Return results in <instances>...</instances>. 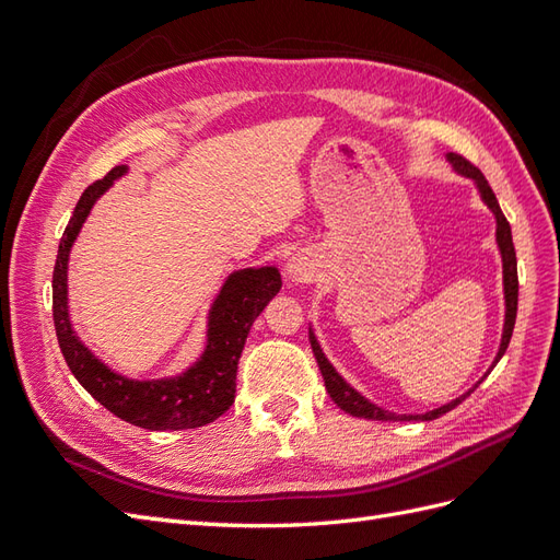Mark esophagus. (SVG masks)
<instances>
[{
	"label": "esophagus",
	"mask_w": 560,
	"mask_h": 560,
	"mask_svg": "<svg viewBox=\"0 0 560 560\" xmlns=\"http://www.w3.org/2000/svg\"><path fill=\"white\" fill-rule=\"evenodd\" d=\"M287 278H290L292 284H303L315 278V270L303 257H292L290 264H287Z\"/></svg>",
	"instance_id": "esophagus-1"
}]
</instances>
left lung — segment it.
<instances>
[{
	"mask_svg": "<svg viewBox=\"0 0 560 560\" xmlns=\"http://www.w3.org/2000/svg\"><path fill=\"white\" fill-rule=\"evenodd\" d=\"M446 161L453 165V171L457 175H463L467 179L474 182V186H477V191L483 200V206L493 212L495 217V243H498V249H500V257H502V292H504V325H502V338H500V348H498V354L493 364H490V369L486 371V374L481 376V381L493 371V366L502 360V354L506 352V346H510L512 341V331H514V322H516V306H518V276H516V252H514V241H512V226L510 222H506L502 210H500V202L493 194V189H490V184L486 182V177L481 175V171L477 165H471L467 159H463L460 154H446ZM308 338H311V348H313V354L317 360V366L322 371V378H325V385H327V393L329 397L334 399V404L338 406V409H343L346 413L354 416V418H366V420H434L439 416L448 413L451 409H455L457 404H463L471 393H474V385L471 389H467L465 395L455 397L453 401L439 406V409H432V411H425V413H393V411H385L383 406L374 404L371 399H366L362 393H358L338 371L334 369V364L327 360V354L322 352L319 343H317V336L313 331V327H308Z\"/></svg>",
	"mask_w": 560,
	"mask_h": 560,
	"instance_id": "8db88e82",
	"label": "left lung"
}]
</instances>
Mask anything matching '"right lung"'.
Returning a JSON list of instances; mask_svg holds the SVG:
<instances>
[{
    "mask_svg": "<svg viewBox=\"0 0 560 560\" xmlns=\"http://www.w3.org/2000/svg\"><path fill=\"white\" fill-rule=\"evenodd\" d=\"M126 173L128 165H116L105 179L93 182L81 194L70 224L62 233L54 268V322L58 343L74 378L116 418L159 432L202 428L231 409L235 399V374H238L247 334L252 322L280 292V270L276 266H259L229 273L208 311L206 348L182 374L149 381L118 374L81 341L72 327L70 303H67V266H70L72 245L97 198Z\"/></svg>",
    "mask_w": 560,
    "mask_h": 560,
    "instance_id": "obj_1",
    "label": "right lung"
}]
</instances>
